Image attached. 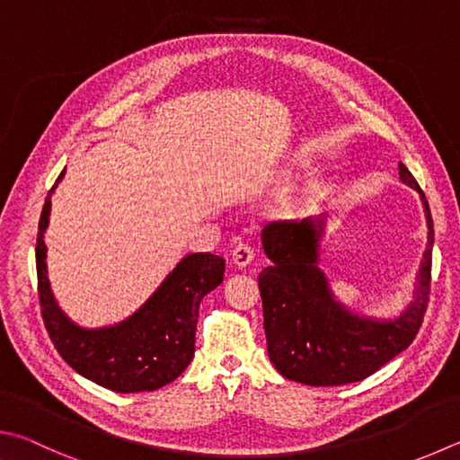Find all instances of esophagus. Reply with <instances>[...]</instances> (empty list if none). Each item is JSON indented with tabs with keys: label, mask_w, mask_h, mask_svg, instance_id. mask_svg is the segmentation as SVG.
Instances as JSON below:
<instances>
[{
	"label": "esophagus",
	"mask_w": 460,
	"mask_h": 460,
	"mask_svg": "<svg viewBox=\"0 0 460 460\" xmlns=\"http://www.w3.org/2000/svg\"><path fill=\"white\" fill-rule=\"evenodd\" d=\"M233 263H235L237 267H245L253 261V247L247 245V243H239L235 245V249H233Z\"/></svg>",
	"instance_id": "esophagus-1"
}]
</instances>
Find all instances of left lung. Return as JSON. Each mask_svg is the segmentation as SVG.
I'll use <instances>...</instances> for the list:
<instances>
[{"label":"left lung","instance_id":"8db88e82","mask_svg":"<svg viewBox=\"0 0 460 460\" xmlns=\"http://www.w3.org/2000/svg\"><path fill=\"white\" fill-rule=\"evenodd\" d=\"M400 181L419 190L429 225L414 299L396 320H374L336 302L317 267L322 219L273 221L261 233L271 265L259 273L263 328L271 364L288 380L307 386H341L368 378L412 344L427 314L434 227L427 197L398 163Z\"/></svg>","mask_w":460,"mask_h":460}]
</instances>
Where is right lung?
I'll list each match as a JSON object with an SVG mask.
<instances>
[{
	"mask_svg": "<svg viewBox=\"0 0 460 460\" xmlns=\"http://www.w3.org/2000/svg\"><path fill=\"white\" fill-rule=\"evenodd\" d=\"M62 177L64 172L49 195ZM49 195L38 225L36 270L41 317L58 352L80 376L120 394L150 392L177 380L195 356L199 304L223 281V257L190 253L128 320L98 330L80 328L64 315L49 289L44 243Z\"/></svg>",
	"mask_w": 460,
	"mask_h": 460,
	"instance_id": "obj_1",
	"label": "right lung"
}]
</instances>
